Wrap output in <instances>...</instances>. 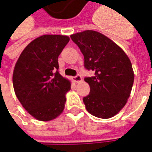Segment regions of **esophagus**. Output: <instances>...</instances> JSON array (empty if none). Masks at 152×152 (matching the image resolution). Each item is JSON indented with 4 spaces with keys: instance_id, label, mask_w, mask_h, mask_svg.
I'll return each mask as SVG.
<instances>
[{
    "instance_id": "obj_1",
    "label": "esophagus",
    "mask_w": 152,
    "mask_h": 152,
    "mask_svg": "<svg viewBox=\"0 0 152 152\" xmlns=\"http://www.w3.org/2000/svg\"><path fill=\"white\" fill-rule=\"evenodd\" d=\"M72 80L76 83H78V82H80L82 81V77H81L80 75H76V76H73L72 77Z\"/></svg>"
}]
</instances>
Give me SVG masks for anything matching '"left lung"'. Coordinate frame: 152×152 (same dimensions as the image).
Masks as SVG:
<instances>
[{
    "label": "left lung",
    "instance_id": "obj_1",
    "mask_svg": "<svg viewBox=\"0 0 152 152\" xmlns=\"http://www.w3.org/2000/svg\"><path fill=\"white\" fill-rule=\"evenodd\" d=\"M84 57V67L95 72L85 77L90 93L83 97L87 110L99 118H110L125 106L134 81L129 58L122 49L104 34L84 31L72 34Z\"/></svg>",
    "mask_w": 152,
    "mask_h": 152
}]
</instances>
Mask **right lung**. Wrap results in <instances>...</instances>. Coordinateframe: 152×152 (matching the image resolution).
I'll return each mask as SVG.
<instances>
[{
  "label": "right lung",
  "mask_w": 152,
  "mask_h": 152,
  "mask_svg": "<svg viewBox=\"0 0 152 152\" xmlns=\"http://www.w3.org/2000/svg\"><path fill=\"white\" fill-rule=\"evenodd\" d=\"M69 42L66 35L45 34L21 53L12 76L15 95L37 120L48 121L63 112L71 83L59 73L58 56Z\"/></svg>",
  "instance_id": "right-lung-1"
}]
</instances>
